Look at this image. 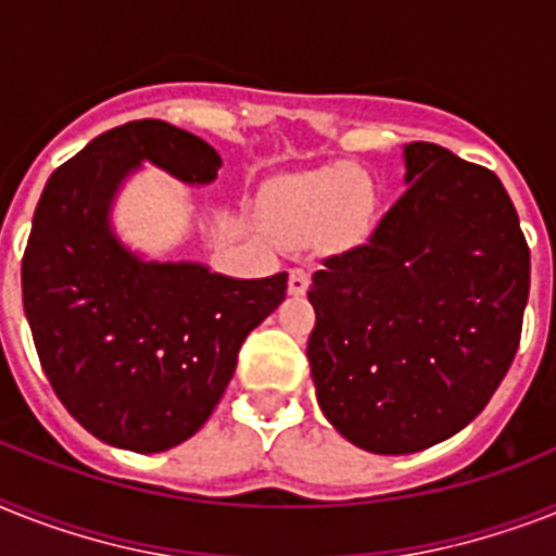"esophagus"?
Masks as SVG:
<instances>
[{
  "instance_id": "34e87169",
  "label": "esophagus",
  "mask_w": 556,
  "mask_h": 556,
  "mask_svg": "<svg viewBox=\"0 0 556 556\" xmlns=\"http://www.w3.org/2000/svg\"><path fill=\"white\" fill-rule=\"evenodd\" d=\"M305 291H308V274L302 268H293L291 274H288V293H291V296H302Z\"/></svg>"
}]
</instances>
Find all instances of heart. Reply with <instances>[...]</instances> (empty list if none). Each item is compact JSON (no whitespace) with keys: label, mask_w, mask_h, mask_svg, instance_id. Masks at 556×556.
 <instances>
[{"label":"heart","mask_w":556,"mask_h":556,"mask_svg":"<svg viewBox=\"0 0 556 556\" xmlns=\"http://www.w3.org/2000/svg\"><path fill=\"white\" fill-rule=\"evenodd\" d=\"M368 211V182L354 168H331L279 188L268 202L270 231L286 245H302L328 231L333 239L356 237Z\"/></svg>","instance_id":"b5f03b06"}]
</instances>
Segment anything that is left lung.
Masks as SVG:
<instances>
[{"label":"left lung","instance_id":"8db88e82","mask_svg":"<svg viewBox=\"0 0 556 556\" xmlns=\"http://www.w3.org/2000/svg\"><path fill=\"white\" fill-rule=\"evenodd\" d=\"M405 193L308 300L325 419L356 448L414 454L471 422L520 345L531 254L503 182L434 142L403 148Z\"/></svg>","mask_w":556,"mask_h":556}]
</instances>
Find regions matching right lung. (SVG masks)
Here are the masks:
<instances>
[{
  "label": "right lung",
  "mask_w": 556,
  "mask_h": 556,
  "mask_svg": "<svg viewBox=\"0 0 556 556\" xmlns=\"http://www.w3.org/2000/svg\"><path fill=\"white\" fill-rule=\"evenodd\" d=\"M146 162L197 188L223 168L205 139L168 122L105 130L45 185L22 302L67 414L114 448L160 454L214 414L245 337L286 300L288 274L233 279L125 245L114 205Z\"/></svg>",
  "instance_id": "obj_1"
}]
</instances>
